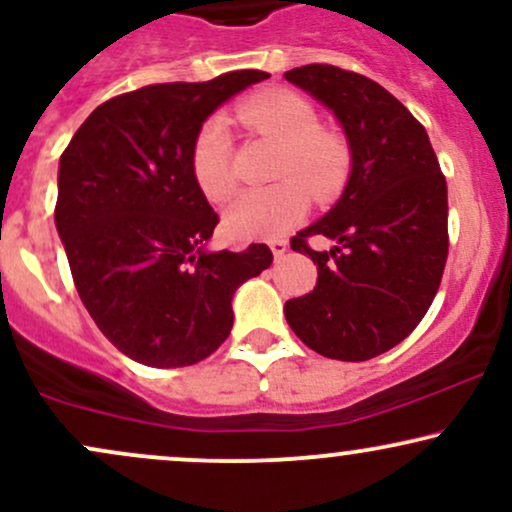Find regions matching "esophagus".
Segmentation results:
<instances>
[{
	"label": "esophagus",
	"instance_id": "esophagus-1",
	"mask_svg": "<svg viewBox=\"0 0 512 512\" xmlns=\"http://www.w3.org/2000/svg\"><path fill=\"white\" fill-rule=\"evenodd\" d=\"M269 248H272L276 260H281V257L289 252V243H286V240H272V243H269Z\"/></svg>",
	"mask_w": 512,
	"mask_h": 512
}]
</instances>
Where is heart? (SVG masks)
Here are the masks:
<instances>
[{"instance_id":"obj_1","label":"heart","mask_w":512,"mask_h":512,"mask_svg":"<svg viewBox=\"0 0 512 512\" xmlns=\"http://www.w3.org/2000/svg\"><path fill=\"white\" fill-rule=\"evenodd\" d=\"M236 117L252 132L281 144L274 175L286 180L240 195L223 214V226L233 238H276L303 221L308 211L305 186L317 199H330L342 187L349 173V146L339 132L320 127L313 103L289 88H269L245 98ZM190 168L209 202L233 195V146L221 120L199 127Z\"/></svg>"}]
</instances>
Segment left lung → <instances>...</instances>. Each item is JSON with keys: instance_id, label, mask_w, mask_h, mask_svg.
<instances>
[{"instance_id": "1", "label": "left lung", "mask_w": 512, "mask_h": 512, "mask_svg": "<svg viewBox=\"0 0 512 512\" xmlns=\"http://www.w3.org/2000/svg\"><path fill=\"white\" fill-rule=\"evenodd\" d=\"M342 122L351 175L334 207L291 238L317 264V284L284 305L305 346L368 361L407 339L436 298L448 260V185L424 125L368 76L332 64L284 74ZM335 248L317 253L307 238Z\"/></svg>"}]
</instances>
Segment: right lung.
I'll list each match as a JSON object with an SVG mask.
<instances>
[{
  "mask_svg": "<svg viewBox=\"0 0 512 512\" xmlns=\"http://www.w3.org/2000/svg\"><path fill=\"white\" fill-rule=\"evenodd\" d=\"M240 69L151 84L98 105L60 158L55 226L74 286L105 337L151 368L199 363L226 342L231 298L272 250H204L219 214L192 178L207 117L257 81Z\"/></svg>",
  "mask_w": 512,
  "mask_h": 512,
  "instance_id": "obj_1",
  "label": "right lung"
}]
</instances>
